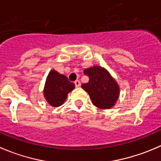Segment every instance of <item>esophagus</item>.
Instances as JSON below:
<instances>
[{
  "mask_svg": "<svg viewBox=\"0 0 161 161\" xmlns=\"http://www.w3.org/2000/svg\"><path fill=\"white\" fill-rule=\"evenodd\" d=\"M75 85L76 87H79L81 86V82L79 80H76L75 82Z\"/></svg>",
  "mask_w": 161,
  "mask_h": 161,
  "instance_id": "esophagus-1",
  "label": "esophagus"
}]
</instances>
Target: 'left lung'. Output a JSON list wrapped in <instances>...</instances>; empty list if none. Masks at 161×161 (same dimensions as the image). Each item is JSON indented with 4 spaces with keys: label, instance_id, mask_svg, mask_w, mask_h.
<instances>
[{
    "label": "left lung",
    "instance_id": "1",
    "mask_svg": "<svg viewBox=\"0 0 161 161\" xmlns=\"http://www.w3.org/2000/svg\"><path fill=\"white\" fill-rule=\"evenodd\" d=\"M89 77L82 88L90 95L93 104L100 108H110L114 105L119 93L118 85L108 72L101 67H93L84 70Z\"/></svg>",
    "mask_w": 161,
    "mask_h": 161
}]
</instances>
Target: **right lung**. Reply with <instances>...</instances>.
I'll use <instances>...</instances> for the list:
<instances>
[{
	"label": "right lung",
	"instance_id": "right-lung-1",
	"mask_svg": "<svg viewBox=\"0 0 161 161\" xmlns=\"http://www.w3.org/2000/svg\"><path fill=\"white\" fill-rule=\"evenodd\" d=\"M75 89V84L65 75L52 70L49 73L44 89L46 101L53 107L61 105L66 100L68 93Z\"/></svg>",
	"mask_w": 161,
	"mask_h": 161
}]
</instances>
